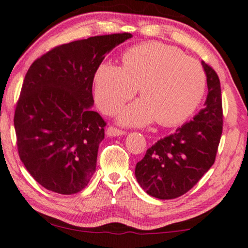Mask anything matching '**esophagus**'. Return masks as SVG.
I'll use <instances>...</instances> for the list:
<instances>
[{
    "label": "esophagus",
    "instance_id": "34e87169",
    "mask_svg": "<svg viewBox=\"0 0 248 248\" xmlns=\"http://www.w3.org/2000/svg\"><path fill=\"white\" fill-rule=\"evenodd\" d=\"M107 135L109 136V137H116V136L124 135V131L120 130V129H118V128H114V127H112V125H110V127H108V129H107Z\"/></svg>",
    "mask_w": 248,
    "mask_h": 248
}]
</instances>
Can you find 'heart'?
<instances>
[{"label":"heart","instance_id":"b5f03b06","mask_svg":"<svg viewBox=\"0 0 248 248\" xmlns=\"http://www.w3.org/2000/svg\"><path fill=\"white\" fill-rule=\"evenodd\" d=\"M205 86V73L197 61L159 43L131 47L123 56V67L103 62L94 74V96L107 114L116 113L139 90L142 99L120 113L127 125L155 119L165 127L183 124L200 106Z\"/></svg>","mask_w":248,"mask_h":248}]
</instances>
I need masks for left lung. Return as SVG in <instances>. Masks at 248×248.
<instances>
[{
  "instance_id": "8db88e82",
  "label": "left lung",
  "mask_w": 248,
  "mask_h": 248,
  "mask_svg": "<svg viewBox=\"0 0 248 248\" xmlns=\"http://www.w3.org/2000/svg\"><path fill=\"white\" fill-rule=\"evenodd\" d=\"M202 66L208 85L203 109L174 134L155 142L136 165V179L152 197L162 200L181 197L215 163L224 117L220 81L214 68L204 62Z\"/></svg>"
}]
</instances>
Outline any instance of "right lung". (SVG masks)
Masks as SVG:
<instances>
[{"label":"right lung","instance_id":"add662e5","mask_svg":"<svg viewBox=\"0 0 248 248\" xmlns=\"http://www.w3.org/2000/svg\"><path fill=\"white\" fill-rule=\"evenodd\" d=\"M128 32L90 37L53 48L31 64L16 107L20 159L45 189L74 194L95 172L106 121L92 111L97 67Z\"/></svg>","mask_w":248,"mask_h":248}]
</instances>
